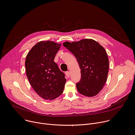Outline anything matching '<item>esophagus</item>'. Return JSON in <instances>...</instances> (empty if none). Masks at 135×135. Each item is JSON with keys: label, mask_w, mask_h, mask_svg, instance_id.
<instances>
[{"label": "esophagus", "mask_w": 135, "mask_h": 135, "mask_svg": "<svg viewBox=\"0 0 135 135\" xmlns=\"http://www.w3.org/2000/svg\"><path fill=\"white\" fill-rule=\"evenodd\" d=\"M65 74H66V76L68 77V78H69V76H70V72H69V71H67V72H66V73H65Z\"/></svg>", "instance_id": "esophagus-1"}]
</instances>
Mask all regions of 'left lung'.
<instances>
[{
  "instance_id": "left-lung-1",
  "label": "left lung",
  "mask_w": 135,
  "mask_h": 135,
  "mask_svg": "<svg viewBox=\"0 0 135 135\" xmlns=\"http://www.w3.org/2000/svg\"><path fill=\"white\" fill-rule=\"evenodd\" d=\"M63 46L76 57L81 69L80 81L76 84L79 93L87 97L97 95L105 85L109 61L104 47L91 39L64 42Z\"/></svg>"
}]
</instances>
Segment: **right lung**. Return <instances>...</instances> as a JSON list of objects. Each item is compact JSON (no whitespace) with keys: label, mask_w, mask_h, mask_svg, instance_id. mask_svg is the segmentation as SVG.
Returning <instances> with one entry per match:
<instances>
[{"label":"right lung","mask_w":135,"mask_h":135,"mask_svg":"<svg viewBox=\"0 0 135 135\" xmlns=\"http://www.w3.org/2000/svg\"><path fill=\"white\" fill-rule=\"evenodd\" d=\"M61 46V43L41 41L31 49L26 57L27 78L33 90L44 99H54L63 92L65 75L54 62Z\"/></svg>","instance_id":"1"}]
</instances>
